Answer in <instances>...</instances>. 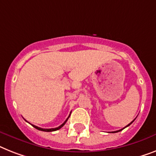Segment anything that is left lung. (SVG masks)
<instances>
[{
	"label": "left lung",
	"mask_w": 156,
	"mask_h": 156,
	"mask_svg": "<svg viewBox=\"0 0 156 156\" xmlns=\"http://www.w3.org/2000/svg\"><path fill=\"white\" fill-rule=\"evenodd\" d=\"M135 119H134V120H135ZM134 120H133V121H132V122H131V123H129V124H127V126H126V127H128V126H129V125H131V124H132V123H133V122H134ZM125 127H123V129H124V128H125ZM123 129H121V130H119V131H115V132H112V133H115V132H120V131H122V130H123Z\"/></svg>",
	"instance_id": "obj_1"
}]
</instances>
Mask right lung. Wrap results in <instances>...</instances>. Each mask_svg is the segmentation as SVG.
Instances as JSON below:
<instances>
[{"instance_id": "right-lung-1", "label": "right lung", "mask_w": 156, "mask_h": 156, "mask_svg": "<svg viewBox=\"0 0 156 156\" xmlns=\"http://www.w3.org/2000/svg\"><path fill=\"white\" fill-rule=\"evenodd\" d=\"M69 116H70V115H69ZM69 116L68 117V118H67L66 120H65V121H64V123H63L62 124H61V125L59 126V127H56V128H49V129H45V128H41V127H37V126L33 125V124H32V125H33V127H35V128H36V129L40 130V131H43V132H55V131H56V130L60 129V128H61V127H62L64 125V124H65V123H66V122H67V120H68V119H69Z\"/></svg>"}]
</instances>
